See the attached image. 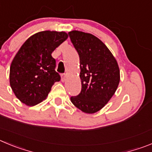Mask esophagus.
I'll use <instances>...</instances> for the list:
<instances>
[{"label":"esophagus","instance_id":"esophagus-1","mask_svg":"<svg viewBox=\"0 0 152 152\" xmlns=\"http://www.w3.org/2000/svg\"><path fill=\"white\" fill-rule=\"evenodd\" d=\"M65 79H66V75H65V74H62V75H61V80H62V82H65Z\"/></svg>","mask_w":152,"mask_h":152}]
</instances>
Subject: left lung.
<instances>
[{"label": "left lung", "mask_w": 152, "mask_h": 152, "mask_svg": "<svg viewBox=\"0 0 152 152\" xmlns=\"http://www.w3.org/2000/svg\"><path fill=\"white\" fill-rule=\"evenodd\" d=\"M80 57L81 92L71 97L75 107L87 114L103 108L113 96L120 82L116 59L101 40L80 31L69 32Z\"/></svg>", "instance_id": "1"}]
</instances>
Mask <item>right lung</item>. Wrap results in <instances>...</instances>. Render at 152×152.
<instances>
[{"label": "right lung", "instance_id": "obj_1", "mask_svg": "<svg viewBox=\"0 0 152 152\" xmlns=\"http://www.w3.org/2000/svg\"><path fill=\"white\" fill-rule=\"evenodd\" d=\"M69 37L65 31H43L31 36L14 56L10 84L15 96L28 106L44 101L54 83L60 80L52 53Z\"/></svg>", "mask_w": 152, "mask_h": 152}]
</instances>
